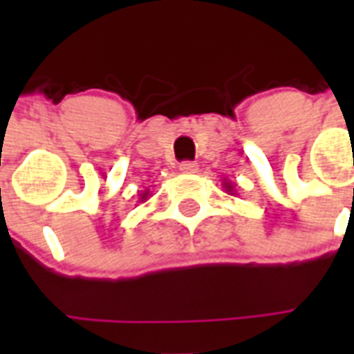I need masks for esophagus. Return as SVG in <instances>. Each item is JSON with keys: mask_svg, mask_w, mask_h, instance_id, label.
<instances>
[{"mask_svg": "<svg viewBox=\"0 0 354 354\" xmlns=\"http://www.w3.org/2000/svg\"><path fill=\"white\" fill-rule=\"evenodd\" d=\"M180 171L183 174H194V172L198 171V165L194 163V161H183L182 165H180Z\"/></svg>", "mask_w": 354, "mask_h": 354, "instance_id": "obj_1", "label": "esophagus"}]
</instances>
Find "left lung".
I'll return each mask as SVG.
<instances>
[{
	"label": "left lung",
	"instance_id": "1",
	"mask_svg": "<svg viewBox=\"0 0 354 354\" xmlns=\"http://www.w3.org/2000/svg\"><path fill=\"white\" fill-rule=\"evenodd\" d=\"M224 189H226L227 194H235V187H233V183L226 182V183H224Z\"/></svg>",
	"mask_w": 354,
	"mask_h": 354
}]
</instances>
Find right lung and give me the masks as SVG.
<instances>
[{
    "label": "right lung",
    "mask_w": 354,
    "mask_h": 354,
    "mask_svg": "<svg viewBox=\"0 0 354 354\" xmlns=\"http://www.w3.org/2000/svg\"><path fill=\"white\" fill-rule=\"evenodd\" d=\"M147 198H149V191H143V193L139 194V202H145Z\"/></svg>",
    "instance_id": "obj_1"
}]
</instances>
